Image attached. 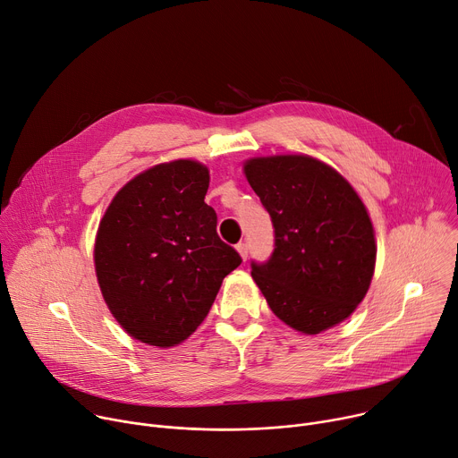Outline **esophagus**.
I'll return each mask as SVG.
<instances>
[{
  "label": "esophagus",
  "instance_id": "34e87169",
  "mask_svg": "<svg viewBox=\"0 0 458 458\" xmlns=\"http://www.w3.org/2000/svg\"><path fill=\"white\" fill-rule=\"evenodd\" d=\"M235 248H237V252L241 254V258L246 261V258H248V244L246 242H239Z\"/></svg>",
  "mask_w": 458,
  "mask_h": 458
}]
</instances>
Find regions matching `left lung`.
<instances>
[{
  "label": "left lung",
  "mask_w": 458,
  "mask_h": 458,
  "mask_svg": "<svg viewBox=\"0 0 458 458\" xmlns=\"http://www.w3.org/2000/svg\"><path fill=\"white\" fill-rule=\"evenodd\" d=\"M244 174L274 226V252L250 263L272 312L305 335L349 318L377 261L372 225L356 191L303 155L252 158Z\"/></svg>",
  "instance_id": "left-lung-1"
}]
</instances>
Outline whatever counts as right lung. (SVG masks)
<instances>
[{"mask_svg": "<svg viewBox=\"0 0 458 458\" xmlns=\"http://www.w3.org/2000/svg\"><path fill=\"white\" fill-rule=\"evenodd\" d=\"M208 184L195 160L158 164L123 186L100 221V290L122 328L144 344L184 342L242 261L217 235V214L204 202Z\"/></svg>", "mask_w": 458, "mask_h": 458, "instance_id": "1", "label": "right lung"}]
</instances>
